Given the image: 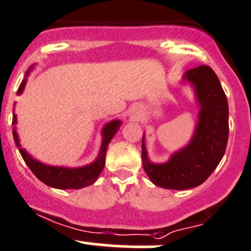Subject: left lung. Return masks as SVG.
I'll return each instance as SVG.
<instances>
[{"label":"left lung","mask_w":251,"mask_h":251,"mask_svg":"<svg viewBox=\"0 0 251 251\" xmlns=\"http://www.w3.org/2000/svg\"><path fill=\"white\" fill-rule=\"evenodd\" d=\"M183 81L193 86L199 106L198 123L188 145L172 153L163 163L149 160L145 135L141 158L146 175L165 189L187 190L202 184L225 155L228 141V102L215 72L209 66L189 69Z\"/></svg>","instance_id":"1"}]
</instances>
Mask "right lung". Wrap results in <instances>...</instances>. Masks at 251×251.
Segmentation results:
<instances>
[{
	"label": "right lung",
	"mask_w": 251,
	"mask_h": 251,
	"mask_svg": "<svg viewBox=\"0 0 251 251\" xmlns=\"http://www.w3.org/2000/svg\"><path fill=\"white\" fill-rule=\"evenodd\" d=\"M33 68L34 66H31L28 69V72H26L25 78L23 79V81L19 85L18 91H17L18 95H21L23 93L26 84V78H28L29 73H30V71ZM12 125H17L16 113H13V122H12ZM121 125H122V122L120 120H113L111 122L106 123L102 128V143H101V148L96 160L89 163V165L76 168L62 167V166H49L40 162V161L35 160L19 144V138L16 130V126L13 128V138L14 141H16V145L18 146L19 152H21L23 160L25 161V163L30 168L31 172L42 183H45L49 187L57 188V189H80V188H85L96 182L98 177L100 176L101 171L103 170V166H105L106 151H107L108 144L111 143L115 134L118 131Z\"/></svg>",
	"instance_id": "obj_1"
}]
</instances>
